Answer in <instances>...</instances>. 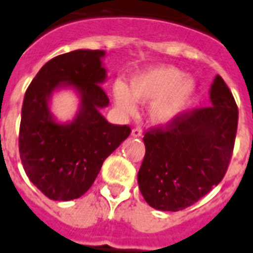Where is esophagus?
I'll list each match as a JSON object with an SVG mask.
<instances>
[{"instance_id":"obj_1","label":"esophagus","mask_w":253,"mask_h":253,"mask_svg":"<svg viewBox=\"0 0 253 253\" xmlns=\"http://www.w3.org/2000/svg\"><path fill=\"white\" fill-rule=\"evenodd\" d=\"M131 136L132 138H140L142 136V130L140 128H134V130L131 131Z\"/></svg>"}]
</instances>
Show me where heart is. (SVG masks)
<instances>
[{
    "instance_id": "obj_1",
    "label": "heart",
    "mask_w": 253,
    "mask_h": 253,
    "mask_svg": "<svg viewBox=\"0 0 253 253\" xmlns=\"http://www.w3.org/2000/svg\"><path fill=\"white\" fill-rule=\"evenodd\" d=\"M197 94V84L172 65H156L131 77L127 89L121 83L113 87L117 106L126 114L135 111V102L150 103L148 117L152 125L170 126L188 110Z\"/></svg>"
}]
</instances>
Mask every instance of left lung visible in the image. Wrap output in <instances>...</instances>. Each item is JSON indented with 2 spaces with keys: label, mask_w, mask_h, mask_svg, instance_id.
Returning <instances> with one entry per match:
<instances>
[{
  "label": "left lung",
  "mask_w": 253,
  "mask_h": 253,
  "mask_svg": "<svg viewBox=\"0 0 253 253\" xmlns=\"http://www.w3.org/2000/svg\"><path fill=\"white\" fill-rule=\"evenodd\" d=\"M211 106L188 111L143 138L146 155L138 172L139 189L151 208L178 211L201 200L226 174L231 160L238 106L223 79L210 87Z\"/></svg>",
  "instance_id": "1"
}]
</instances>
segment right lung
<instances>
[{
	"label": "right lung",
	"instance_id": "add662e5",
	"mask_svg": "<svg viewBox=\"0 0 253 253\" xmlns=\"http://www.w3.org/2000/svg\"><path fill=\"white\" fill-rule=\"evenodd\" d=\"M102 49H76L47 61L26 90L19 127V154L30 181L53 201L87 192L105 159L130 135L101 114L109 98ZM71 87L81 98L75 118L57 123L49 109L55 91Z\"/></svg>",
	"mask_w": 253,
	"mask_h": 253
}]
</instances>
